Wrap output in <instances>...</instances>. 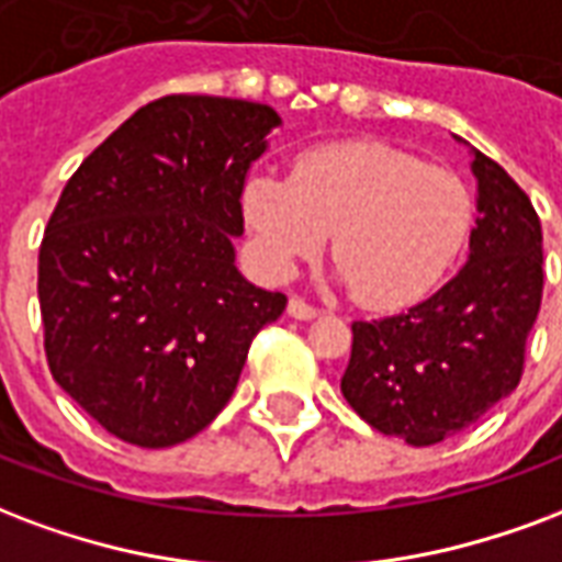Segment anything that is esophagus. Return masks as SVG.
I'll list each match as a JSON object with an SVG mask.
<instances>
[{"mask_svg":"<svg viewBox=\"0 0 562 562\" xmlns=\"http://www.w3.org/2000/svg\"><path fill=\"white\" fill-rule=\"evenodd\" d=\"M289 315H292V318H297V322H310V318H315V315H318V310H315L313 303H306L303 297L292 294V297H289Z\"/></svg>","mask_w":562,"mask_h":562,"instance_id":"esophagus-1","label":"esophagus"}]
</instances>
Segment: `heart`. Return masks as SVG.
I'll use <instances>...</instances> for the list:
<instances>
[{
    "mask_svg": "<svg viewBox=\"0 0 562 562\" xmlns=\"http://www.w3.org/2000/svg\"><path fill=\"white\" fill-rule=\"evenodd\" d=\"M244 214L270 270L310 259L327 235L348 292L369 310H398L435 289L473 226L468 184L384 143L306 151L292 181L252 176Z\"/></svg>",
    "mask_w": 562,
    "mask_h": 562,
    "instance_id": "heart-1",
    "label": "heart"
}]
</instances>
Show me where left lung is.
<instances>
[{
	"label": "left lung",
	"instance_id": "8db88e82",
	"mask_svg": "<svg viewBox=\"0 0 562 562\" xmlns=\"http://www.w3.org/2000/svg\"><path fill=\"white\" fill-rule=\"evenodd\" d=\"M468 265L408 313L351 324L342 396L372 429L429 447L509 396L542 303V226L501 164L473 151Z\"/></svg>",
	"mask_w": 562,
	"mask_h": 562
}]
</instances>
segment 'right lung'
Listing matches in <instances>:
<instances>
[{"label": "right lung", "mask_w": 562, "mask_h": 562, "mask_svg": "<svg viewBox=\"0 0 562 562\" xmlns=\"http://www.w3.org/2000/svg\"><path fill=\"white\" fill-rule=\"evenodd\" d=\"M280 115L265 103L166 94L80 164L37 252L56 384L115 438L160 450L205 429L285 294L249 285L232 238L240 193Z\"/></svg>", "instance_id": "obj_1"}]
</instances>
